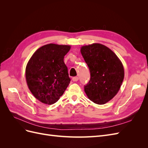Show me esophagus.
I'll list each match as a JSON object with an SVG mask.
<instances>
[{"instance_id":"34e87169","label":"esophagus","mask_w":148,"mask_h":148,"mask_svg":"<svg viewBox=\"0 0 148 148\" xmlns=\"http://www.w3.org/2000/svg\"><path fill=\"white\" fill-rule=\"evenodd\" d=\"M72 80L73 82H77L78 80V77H73L72 78Z\"/></svg>"}]
</instances>
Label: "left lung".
<instances>
[{
  "mask_svg": "<svg viewBox=\"0 0 148 148\" xmlns=\"http://www.w3.org/2000/svg\"><path fill=\"white\" fill-rule=\"evenodd\" d=\"M80 51L91 74L84 92L89 100L104 104L117 95L122 84L124 69L122 62L112 51L101 44L83 46Z\"/></svg>",
  "mask_w": 148,
  "mask_h": 148,
  "instance_id": "8db88e82",
  "label": "left lung"
}]
</instances>
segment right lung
<instances>
[{
  "label": "right lung",
  "mask_w": 148,
  "mask_h": 148,
  "mask_svg": "<svg viewBox=\"0 0 148 148\" xmlns=\"http://www.w3.org/2000/svg\"><path fill=\"white\" fill-rule=\"evenodd\" d=\"M69 45L49 44L39 47L29 60L25 70L26 83L33 95L45 104H54L70 82L64 56Z\"/></svg>",
  "instance_id": "add662e5"
}]
</instances>
